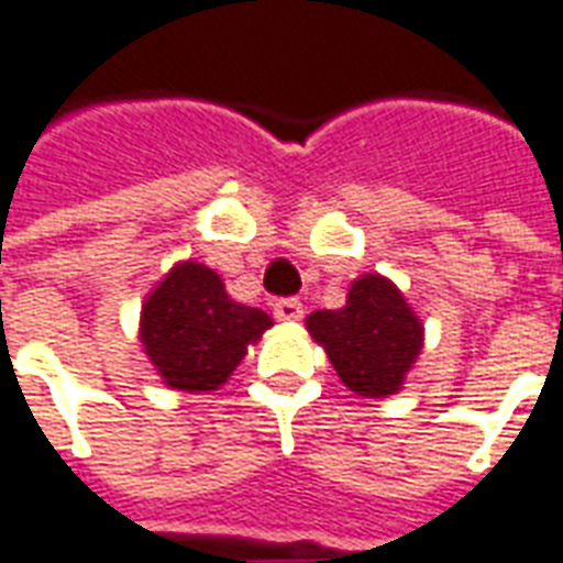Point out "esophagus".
<instances>
[{
    "mask_svg": "<svg viewBox=\"0 0 563 563\" xmlns=\"http://www.w3.org/2000/svg\"><path fill=\"white\" fill-rule=\"evenodd\" d=\"M273 314L278 318V321H288V324H294V321H300V318H302V302L294 300V297L275 300L273 302Z\"/></svg>",
    "mask_w": 563,
    "mask_h": 563,
    "instance_id": "34e87169",
    "label": "esophagus"
}]
</instances>
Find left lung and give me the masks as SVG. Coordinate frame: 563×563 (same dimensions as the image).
Instances as JSON below:
<instances>
[{"instance_id": "8db88e82", "label": "left lung", "mask_w": 563, "mask_h": 563, "mask_svg": "<svg viewBox=\"0 0 563 563\" xmlns=\"http://www.w3.org/2000/svg\"><path fill=\"white\" fill-rule=\"evenodd\" d=\"M309 336L324 345L342 385L357 397L397 394L424 345V327L400 288L369 273L352 282L342 309H318L306 318Z\"/></svg>"}]
</instances>
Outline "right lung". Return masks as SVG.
Masks as SVG:
<instances>
[{
    "mask_svg": "<svg viewBox=\"0 0 563 563\" xmlns=\"http://www.w3.org/2000/svg\"><path fill=\"white\" fill-rule=\"evenodd\" d=\"M269 327L263 309L230 300L214 269L185 261L145 297L139 339L163 385L199 394L221 388Z\"/></svg>",
    "mask_w": 563,
    "mask_h": 563,
    "instance_id": "add662e5",
    "label": "right lung"
}]
</instances>
